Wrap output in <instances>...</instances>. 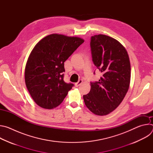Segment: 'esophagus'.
Wrapping results in <instances>:
<instances>
[{
	"mask_svg": "<svg viewBox=\"0 0 153 153\" xmlns=\"http://www.w3.org/2000/svg\"><path fill=\"white\" fill-rule=\"evenodd\" d=\"M82 82H83V81H82V80H81V79H80V80H79L77 82H76V83H75V86H76V87H78V86H79V85L82 83Z\"/></svg>",
	"mask_w": 153,
	"mask_h": 153,
	"instance_id": "esophagus-1",
	"label": "esophagus"
}]
</instances>
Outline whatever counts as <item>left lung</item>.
Listing matches in <instances>:
<instances>
[{
    "instance_id": "obj_1",
    "label": "left lung",
    "mask_w": 153,
    "mask_h": 153,
    "mask_svg": "<svg viewBox=\"0 0 153 153\" xmlns=\"http://www.w3.org/2000/svg\"><path fill=\"white\" fill-rule=\"evenodd\" d=\"M90 48L92 60L102 76L99 81L90 82V91L83 97L91 112L105 116L120 105L128 90L131 78L129 59L121 43L108 36H91Z\"/></svg>"
}]
</instances>
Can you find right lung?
Segmentation results:
<instances>
[{"instance_id": "1", "label": "right lung", "mask_w": 153, "mask_h": 153, "mask_svg": "<svg viewBox=\"0 0 153 153\" xmlns=\"http://www.w3.org/2000/svg\"><path fill=\"white\" fill-rule=\"evenodd\" d=\"M83 42L79 37L53 34L34 47L26 64L25 80L39 106L53 109L67 96L74 84L63 80L64 62Z\"/></svg>"}]
</instances>
